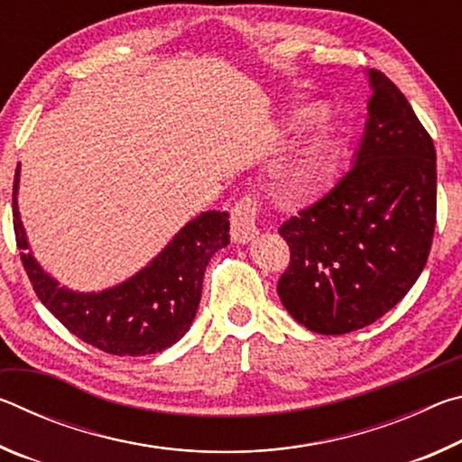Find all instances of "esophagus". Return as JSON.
I'll list each match as a JSON object with an SVG mask.
<instances>
[{
	"label": "esophagus",
	"instance_id": "obj_1",
	"mask_svg": "<svg viewBox=\"0 0 462 462\" xmlns=\"http://www.w3.org/2000/svg\"><path fill=\"white\" fill-rule=\"evenodd\" d=\"M261 201L254 195H245L232 208V238L236 242H248L259 232L256 220H259Z\"/></svg>",
	"mask_w": 462,
	"mask_h": 462
}]
</instances>
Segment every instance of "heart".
I'll use <instances>...</instances> for the list:
<instances>
[{"mask_svg": "<svg viewBox=\"0 0 462 462\" xmlns=\"http://www.w3.org/2000/svg\"><path fill=\"white\" fill-rule=\"evenodd\" d=\"M336 151H338L336 136L330 130H319L281 167V183L293 195H310L318 191L334 175Z\"/></svg>", "mask_w": 462, "mask_h": 462, "instance_id": "heart-1", "label": "heart"}]
</instances>
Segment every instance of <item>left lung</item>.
Listing matches in <instances>:
<instances>
[{"label": "left lung", "instance_id": "obj_1", "mask_svg": "<svg viewBox=\"0 0 462 462\" xmlns=\"http://www.w3.org/2000/svg\"><path fill=\"white\" fill-rule=\"evenodd\" d=\"M369 77V120L353 167L279 228L291 253L279 297L318 334L358 330L397 306L434 238L432 136L387 75Z\"/></svg>", "mask_w": 462, "mask_h": 462}]
</instances>
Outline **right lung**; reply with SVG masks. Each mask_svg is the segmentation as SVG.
<instances>
[{
	"label": "right lung",
	"mask_w": 462,
	"mask_h": 462,
	"mask_svg": "<svg viewBox=\"0 0 462 462\" xmlns=\"http://www.w3.org/2000/svg\"><path fill=\"white\" fill-rule=\"evenodd\" d=\"M20 165L14 177V232L20 259L38 300L75 334L107 355H156L189 330L201 300L203 273L217 250L230 242V214L206 212L181 228L169 246L134 277L101 293L59 287L26 253L18 203Z\"/></svg>",
	"instance_id": "obj_1"
}]
</instances>
